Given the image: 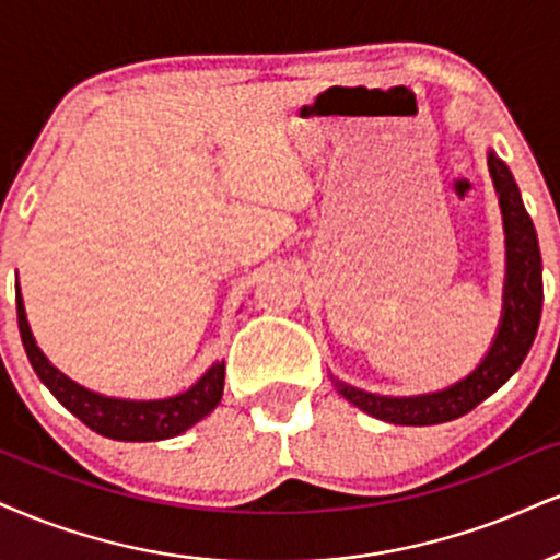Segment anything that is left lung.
Listing matches in <instances>:
<instances>
[{"instance_id":"8db88e82","label":"left lung","mask_w":560,"mask_h":560,"mask_svg":"<svg viewBox=\"0 0 560 560\" xmlns=\"http://www.w3.org/2000/svg\"><path fill=\"white\" fill-rule=\"evenodd\" d=\"M488 165L499 191L503 212V228H506V293H503V316L499 335L482 358V363L470 376L459 384L448 386L444 392L420 397H378L369 392L355 389L342 382H335L337 392L361 407L363 412L395 425H436L446 420L462 418L475 410L482 399L491 397L499 386L514 376L524 358H527L533 340L540 327L542 314V259L537 246V233L527 210H524L520 186H516L512 171L495 153H488Z\"/></svg>"}]
</instances>
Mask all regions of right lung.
<instances>
[{
	"label": "right lung",
	"instance_id": "add662e5",
	"mask_svg": "<svg viewBox=\"0 0 560 560\" xmlns=\"http://www.w3.org/2000/svg\"><path fill=\"white\" fill-rule=\"evenodd\" d=\"M18 327L23 337V348L40 382L48 386L54 397L80 418L88 428L106 439L116 441H161L184 433L197 420L210 416L223 397L225 363H215L199 382L186 389L184 395L168 399H150V402H132V399H114L88 392L85 386L74 384L61 371L54 369L40 353L33 340L31 327L25 319V306L18 288Z\"/></svg>",
	"mask_w": 560,
	"mask_h": 560
}]
</instances>
